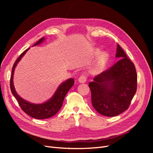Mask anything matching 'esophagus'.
<instances>
[{"label":"esophagus","instance_id":"1","mask_svg":"<svg viewBox=\"0 0 153 153\" xmlns=\"http://www.w3.org/2000/svg\"><path fill=\"white\" fill-rule=\"evenodd\" d=\"M87 78L85 75H81L79 78H78V82L80 83H85L86 82Z\"/></svg>","mask_w":153,"mask_h":153}]
</instances>
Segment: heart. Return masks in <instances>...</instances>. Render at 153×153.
I'll use <instances>...</instances> for the list:
<instances>
[{
  "label": "heart",
  "instance_id": "b5f03b06",
  "mask_svg": "<svg viewBox=\"0 0 153 153\" xmlns=\"http://www.w3.org/2000/svg\"><path fill=\"white\" fill-rule=\"evenodd\" d=\"M96 55H98V56H99V55H101V52H97L96 53ZM108 59V54L107 53H103L102 55H101V61L100 62L101 63H105L106 61H107Z\"/></svg>",
  "mask_w": 153,
  "mask_h": 153
}]
</instances>
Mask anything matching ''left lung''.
I'll return each mask as SVG.
<instances>
[{"label":"left lung","instance_id":"1","mask_svg":"<svg viewBox=\"0 0 153 153\" xmlns=\"http://www.w3.org/2000/svg\"><path fill=\"white\" fill-rule=\"evenodd\" d=\"M115 57L119 61L89 82L92 105L100 114L114 117L129 107L137 91L135 65L119 45Z\"/></svg>","mask_w":153,"mask_h":153}]
</instances>
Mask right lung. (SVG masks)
<instances>
[{
	"label": "right lung",
	"instance_id": "add662e5",
	"mask_svg": "<svg viewBox=\"0 0 153 153\" xmlns=\"http://www.w3.org/2000/svg\"><path fill=\"white\" fill-rule=\"evenodd\" d=\"M45 40V38L40 39L38 42L36 43L32 47L36 45H39L42 43ZM29 48L27 49L23 52L20 56L17 59L15 63L14 64L13 69H12V74L11 76L10 80V87L11 91L13 95L15 97V98L18 101L19 105L22 109V110L25 112L29 116L33 117L34 119H48L51 117L53 116L56 114L59 110L61 109L62 105L64 98L68 93V92L71 89L72 86L75 83V80L73 78H68L66 81L63 82L59 85L57 90L55 91L53 95L47 101L39 104L32 103L22 98L17 94L15 90V86L13 84V76L14 72L15 70V68L16 67L18 63L20 61L22 58L24 56L27 51Z\"/></svg>",
	"mask_w": 153,
	"mask_h": 153
}]
</instances>
